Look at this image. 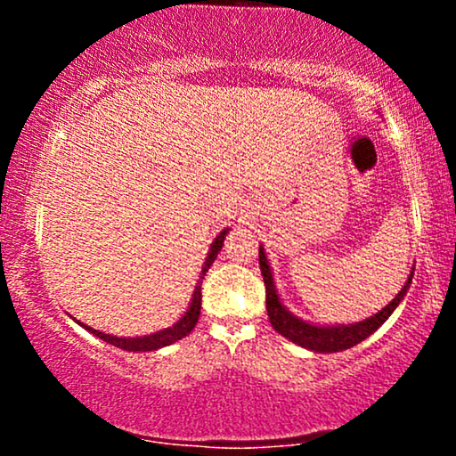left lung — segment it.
Masks as SVG:
<instances>
[{"mask_svg":"<svg viewBox=\"0 0 456 456\" xmlns=\"http://www.w3.org/2000/svg\"><path fill=\"white\" fill-rule=\"evenodd\" d=\"M259 268H261V276H264L265 282V308H268V319L272 323V328L276 332L282 334L285 338H289L291 343L300 345V347L313 349V352L319 354H334V352H343V349L354 347V345L362 343L366 337L378 330L381 323L386 322L392 315L399 302L405 297L407 289H410V282L413 272L407 279L405 285L399 294L395 296V300L390 302L388 306L381 308L378 315L364 319V322L352 323V326H313V323L302 322L296 315H291L285 306H282L279 294H276L274 287V279H272V270L268 265V259H265L264 248H259Z\"/></svg>","mask_w":456,"mask_h":456,"instance_id":"8db88e82","label":"left lung"}]
</instances>
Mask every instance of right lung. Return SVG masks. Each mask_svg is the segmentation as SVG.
Listing matches in <instances>:
<instances>
[{"label": "right lung", "instance_id": "obj_1", "mask_svg": "<svg viewBox=\"0 0 456 456\" xmlns=\"http://www.w3.org/2000/svg\"><path fill=\"white\" fill-rule=\"evenodd\" d=\"M224 235H227V232H221V235H216V240L212 242V248H210V253H208L206 265H203L201 276H199V279H203V276H206V272L210 270V265L214 264V259H216V255L221 253ZM199 313H201V281H199V285L195 287V294H192L191 306H188L186 315L182 317L175 326L160 330V332L148 334V337H137V338H119V337H113V334L98 332V330H92L90 326H83V323L81 326L86 328L87 332L96 334L98 338H102L104 343H111V345H115V347L124 349V352H154V349L167 347V345L180 341V338H184L186 334H191L192 328L197 326Z\"/></svg>", "mask_w": 456, "mask_h": 456}]
</instances>
